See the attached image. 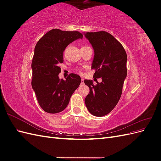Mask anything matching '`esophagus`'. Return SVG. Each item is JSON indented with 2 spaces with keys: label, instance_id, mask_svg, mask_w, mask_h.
Masks as SVG:
<instances>
[{
  "label": "esophagus",
  "instance_id": "esophagus-1",
  "mask_svg": "<svg viewBox=\"0 0 161 161\" xmlns=\"http://www.w3.org/2000/svg\"><path fill=\"white\" fill-rule=\"evenodd\" d=\"M81 85H83L84 84V79H81V83H80Z\"/></svg>",
  "mask_w": 161,
  "mask_h": 161
}]
</instances>
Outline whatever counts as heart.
<instances>
[{"label":"heart","instance_id":"1","mask_svg":"<svg viewBox=\"0 0 161 161\" xmlns=\"http://www.w3.org/2000/svg\"><path fill=\"white\" fill-rule=\"evenodd\" d=\"M82 47H86V46H83ZM79 72L80 73H81V71H80V70H79Z\"/></svg>","mask_w":161,"mask_h":161}]
</instances>
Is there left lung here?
I'll list each match as a JSON object with an SVG mask.
<instances>
[{
	"mask_svg": "<svg viewBox=\"0 0 161 161\" xmlns=\"http://www.w3.org/2000/svg\"><path fill=\"white\" fill-rule=\"evenodd\" d=\"M85 36L95 52L91 66L95 70L93 77L102 79L96 85L91 80H84L90 90L85 102L92 115L102 117L113 110L120 99L127 76V54L121 43L108 32H87Z\"/></svg>",
	"mask_w": 161,
	"mask_h": 161,
	"instance_id": "obj_1",
	"label": "left lung"
}]
</instances>
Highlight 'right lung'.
<instances>
[{
    "instance_id": "right-lung-1",
    "label": "right lung",
    "mask_w": 161,
    "mask_h": 161,
    "mask_svg": "<svg viewBox=\"0 0 161 161\" xmlns=\"http://www.w3.org/2000/svg\"><path fill=\"white\" fill-rule=\"evenodd\" d=\"M83 36L79 31L53 29L37 43L31 62V86L42 109L49 114L64 110L73 92L80 84V77L71 73L66 80L60 79L64 62L63 52L69 43Z\"/></svg>"
}]
</instances>
